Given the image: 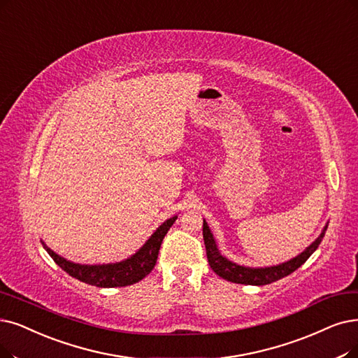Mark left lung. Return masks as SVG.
<instances>
[{
	"label": "left lung",
	"instance_id": "left-lung-1",
	"mask_svg": "<svg viewBox=\"0 0 358 358\" xmlns=\"http://www.w3.org/2000/svg\"><path fill=\"white\" fill-rule=\"evenodd\" d=\"M327 226L324 227V231L320 234V236L313 242V244L304 251L299 254L295 259L279 264L273 267H266V268H251V267H244V266H238L232 262L226 260L224 257L220 255L216 242H214V238L210 232V229L204 220L203 223V238H204V244H206V252H207V260L210 267L216 275L220 278L234 282V283H242V285H267L271 282H276L285 276L291 275L292 271H295L299 266H303L308 257L317 250L320 245V242L324 236Z\"/></svg>",
	"mask_w": 358,
	"mask_h": 358
}]
</instances>
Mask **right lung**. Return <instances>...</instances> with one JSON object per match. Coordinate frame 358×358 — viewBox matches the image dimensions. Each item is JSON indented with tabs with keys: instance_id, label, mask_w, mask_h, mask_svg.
I'll list each match as a JSON object with an SVG mask.
<instances>
[{
	"instance_id": "right-lung-1",
	"label": "right lung",
	"mask_w": 358,
	"mask_h": 358,
	"mask_svg": "<svg viewBox=\"0 0 358 358\" xmlns=\"http://www.w3.org/2000/svg\"><path fill=\"white\" fill-rule=\"evenodd\" d=\"M176 219L178 216L166 220L147 241V244L142 247L135 255H132L131 259L116 264H103V266L75 264L64 260L63 257L57 255L45 244H44V248L47 250L51 259L55 262V264L60 266L71 278L98 288L127 287V285H134L144 279L147 275H150V271L154 268L157 263V257H159L162 242Z\"/></svg>"
}]
</instances>
